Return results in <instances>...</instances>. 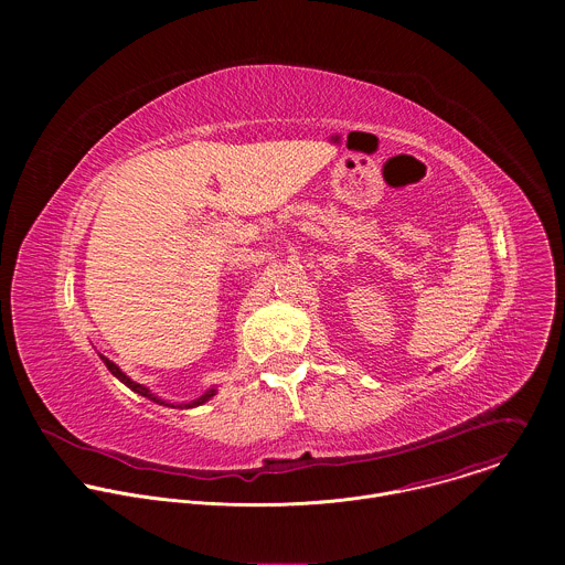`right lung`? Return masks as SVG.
Wrapping results in <instances>:
<instances>
[{"instance_id":"right-lung-1","label":"right lung","mask_w":565,"mask_h":565,"mask_svg":"<svg viewBox=\"0 0 565 565\" xmlns=\"http://www.w3.org/2000/svg\"><path fill=\"white\" fill-rule=\"evenodd\" d=\"M105 360V364H107V369L111 371V375L114 377H118L125 386H129L134 393H138V395H142V397H147V399H151V402H156V405H166V407H174L172 402H166V399H160L156 393H151L147 386H142V384H138V382H134L127 373H122V369L118 366V364H114L111 360H107V358H103ZM216 395V386H212V388H207L205 393H201L199 397H194V399H190V402H183V405H177L179 409H194V407H201V405H205L207 399H212Z\"/></svg>"}]
</instances>
